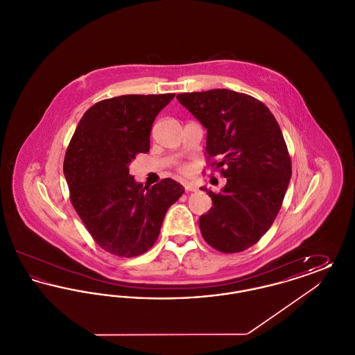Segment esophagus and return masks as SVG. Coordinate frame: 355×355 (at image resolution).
<instances>
[{"instance_id":"esophagus-1","label":"esophagus","mask_w":355,"mask_h":355,"mask_svg":"<svg viewBox=\"0 0 355 355\" xmlns=\"http://www.w3.org/2000/svg\"><path fill=\"white\" fill-rule=\"evenodd\" d=\"M185 190L189 193V191H196L197 190V186L194 185V184H186Z\"/></svg>"}]
</instances>
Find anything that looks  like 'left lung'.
I'll return each mask as SVG.
<instances>
[{
    "mask_svg": "<svg viewBox=\"0 0 355 355\" xmlns=\"http://www.w3.org/2000/svg\"><path fill=\"white\" fill-rule=\"evenodd\" d=\"M182 106L207 130V158H220L226 185L200 218L205 241L222 253L257 243L275 220L288 181L291 161L281 128L270 110L252 96L227 89L182 93Z\"/></svg>",
    "mask_w": 355,
    "mask_h": 355,
    "instance_id": "8db88e82",
    "label": "left lung"
}]
</instances>
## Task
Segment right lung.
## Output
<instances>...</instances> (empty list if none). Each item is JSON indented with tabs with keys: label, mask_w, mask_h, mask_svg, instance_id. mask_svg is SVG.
Here are the masks:
<instances>
[{
	"label": "right lung",
	"mask_w": 355,
	"mask_h": 355,
	"mask_svg": "<svg viewBox=\"0 0 355 355\" xmlns=\"http://www.w3.org/2000/svg\"><path fill=\"white\" fill-rule=\"evenodd\" d=\"M128 94L94 103L80 119L64 161L70 201L103 250L137 257L155 243L165 214L184 186L165 178L135 182L129 165L150 148L153 122L174 98Z\"/></svg>",
	"instance_id": "right-lung-1"
}]
</instances>
